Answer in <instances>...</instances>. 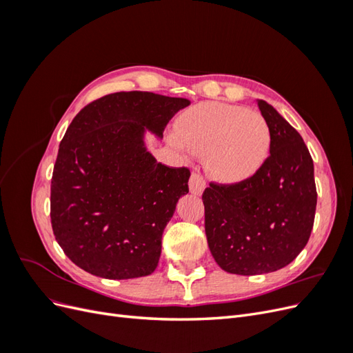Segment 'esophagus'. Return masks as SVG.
Wrapping results in <instances>:
<instances>
[{
    "label": "esophagus",
    "mask_w": 353,
    "mask_h": 353,
    "mask_svg": "<svg viewBox=\"0 0 353 353\" xmlns=\"http://www.w3.org/2000/svg\"><path fill=\"white\" fill-rule=\"evenodd\" d=\"M190 191L193 194H201L203 193V190L206 188V181H205V178H203L199 172H194V174H191V176H190Z\"/></svg>",
    "instance_id": "1"
}]
</instances>
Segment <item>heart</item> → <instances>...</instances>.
<instances>
[{
	"mask_svg": "<svg viewBox=\"0 0 353 353\" xmlns=\"http://www.w3.org/2000/svg\"><path fill=\"white\" fill-rule=\"evenodd\" d=\"M178 140L191 153L206 156V166L221 183H240L268 159L271 131L256 110L223 103H205L176 121Z\"/></svg>",
	"mask_w": 353,
	"mask_h": 353,
	"instance_id": "obj_1",
	"label": "heart"
}]
</instances>
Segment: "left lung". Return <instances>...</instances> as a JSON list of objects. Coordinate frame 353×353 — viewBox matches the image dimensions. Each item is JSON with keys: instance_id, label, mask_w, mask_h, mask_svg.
Here are the masks:
<instances>
[{"instance_id": "1", "label": "left lung", "mask_w": 353, "mask_h": 353, "mask_svg": "<svg viewBox=\"0 0 353 353\" xmlns=\"http://www.w3.org/2000/svg\"><path fill=\"white\" fill-rule=\"evenodd\" d=\"M271 131L270 156L250 178L203 191L205 231L223 271L258 275L284 268L314 227V162L301 134L271 104L258 101Z\"/></svg>"}]
</instances>
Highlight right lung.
Returning <instances> with one entry per match:
<instances>
[{
    "instance_id": "1",
    "label": "right lung",
    "mask_w": 353,
    "mask_h": 353,
    "mask_svg": "<svg viewBox=\"0 0 353 353\" xmlns=\"http://www.w3.org/2000/svg\"><path fill=\"white\" fill-rule=\"evenodd\" d=\"M185 99L114 92L74 116L51 178V227L68 258L109 280L150 275L176 201L188 193V168L162 165L144 147L162 137Z\"/></svg>"
}]
</instances>
